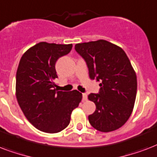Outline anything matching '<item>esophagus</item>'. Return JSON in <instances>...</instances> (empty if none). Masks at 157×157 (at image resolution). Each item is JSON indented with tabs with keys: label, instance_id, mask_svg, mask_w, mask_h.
<instances>
[{
	"label": "esophagus",
	"instance_id": "obj_1",
	"mask_svg": "<svg viewBox=\"0 0 157 157\" xmlns=\"http://www.w3.org/2000/svg\"><path fill=\"white\" fill-rule=\"evenodd\" d=\"M87 93H82V101H87Z\"/></svg>",
	"mask_w": 157,
	"mask_h": 157
}]
</instances>
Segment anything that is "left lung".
<instances>
[{
	"label": "left lung",
	"mask_w": 157,
	"mask_h": 157,
	"mask_svg": "<svg viewBox=\"0 0 157 157\" xmlns=\"http://www.w3.org/2000/svg\"><path fill=\"white\" fill-rule=\"evenodd\" d=\"M83 58L91 79L100 82L98 93H90L96 110L88 115L92 127L111 132L124 124L133 111L137 94V76L124 50L105 40L75 45Z\"/></svg>",
	"instance_id": "obj_1"
}]
</instances>
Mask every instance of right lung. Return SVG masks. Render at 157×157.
<instances>
[{
  "label": "right lung",
  "mask_w": 157,
  "mask_h": 157,
  "mask_svg": "<svg viewBox=\"0 0 157 157\" xmlns=\"http://www.w3.org/2000/svg\"><path fill=\"white\" fill-rule=\"evenodd\" d=\"M72 44L42 42L22 56L16 73V98L22 111L35 128L45 133L60 132L70 122L82 93L56 88V63L69 54Z\"/></svg>",
  "instance_id": "add662e5"
}]
</instances>
